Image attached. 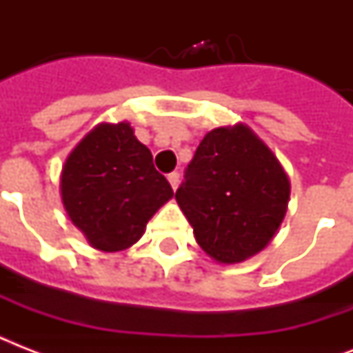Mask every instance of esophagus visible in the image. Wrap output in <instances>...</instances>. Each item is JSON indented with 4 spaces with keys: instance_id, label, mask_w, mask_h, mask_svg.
<instances>
[{
    "instance_id": "34e87169",
    "label": "esophagus",
    "mask_w": 353,
    "mask_h": 353,
    "mask_svg": "<svg viewBox=\"0 0 353 353\" xmlns=\"http://www.w3.org/2000/svg\"><path fill=\"white\" fill-rule=\"evenodd\" d=\"M168 183H170L172 188L176 190L177 185H179V172H170V174H168Z\"/></svg>"
}]
</instances>
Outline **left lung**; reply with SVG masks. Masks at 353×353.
I'll return each mask as SVG.
<instances>
[{"label":"left lung","instance_id":"1","mask_svg":"<svg viewBox=\"0 0 353 353\" xmlns=\"http://www.w3.org/2000/svg\"><path fill=\"white\" fill-rule=\"evenodd\" d=\"M176 199L199 247L236 263L271 241L285 216L290 179L249 128H216L199 143Z\"/></svg>","mask_w":353,"mask_h":353}]
</instances>
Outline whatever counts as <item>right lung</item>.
Here are the masks:
<instances>
[{
    "mask_svg": "<svg viewBox=\"0 0 353 353\" xmlns=\"http://www.w3.org/2000/svg\"><path fill=\"white\" fill-rule=\"evenodd\" d=\"M60 188L71 221L106 252L133 245L174 196L128 122L101 124L88 133L65 161Z\"/></svg>",
    "mask_w": 353,
    "mask_h": 353,
    "instance_id": "add662e5",
    "label": "right lung"
}]
</instances>
